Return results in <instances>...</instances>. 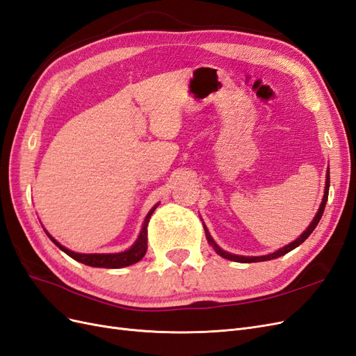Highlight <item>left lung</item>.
<instances>
[{
  "label": "left lung",
  "mask_w": 356,
  "mask_h": 356,
  "mask_svg": "<svg viewBox=\"0 0 356 356\" xmlns=\"http://www.w3.org/2000/svg\"><path fill=\"white\" fill-rule=\"evenodd\" d=\"M328 190H330V170H327L325 195H324V199H322V203H321V207H319V211H318V213H316V217L314 218V221L310 222V225H309V227L306 229V232H305L303 234H301L297 241H294L293 243H289V245H286V246L281 248V250L276 251V252H273V254L263 255V257H241V255H234V254H230V252H225V251H222V250H221V248H220L217 243L213 242V239L211 238V234L208 233L207 227H204V233H207V239H208V242L213 246L215 252H217V254H218L220 257H222V258H227V260H230V261H238V263H255V261H267V260H273V258H277V257H282V255L288 254L289 251H293L294 248H297L298 245L303 243V242L309 238L310 233L315 230V227L318 225V222H319V220H321V217H322V213H324V209H325L327 199H328Z\"/></svg>",
  "instance_id": "1"
}]
</instances>
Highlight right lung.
Here are the masks:
<instances>
[{
  "instance_id": "1",
  "label": "right lung",
  "mask_w": 356,
  "mask_h": 356,
  "mask_svg": "<svg viewBox=\"0 0 356 356\" xmlns=\"http://www.w3.org/2000/svg\"><path fill=\"white\" fill-rule=\"evenodd\" d=\"M156 208H157V204L152 211L148 212V215L145 217V221L143 224V230H141V234H139L138 241L134 243L131 250H127L124 252H118V254H77V252H72V251L67 250V248L62 246L60 243H58L49 233H47V236L53 241V243L60 248L63 252L68 254L71 258H74V260H77V261H80L86 266L104 267V268L126 267V266L138 263L139 260H143V257L145 255V252H147V227H148L149 217H152Z\"/></svg>"
}]
</instances>
